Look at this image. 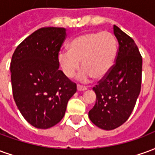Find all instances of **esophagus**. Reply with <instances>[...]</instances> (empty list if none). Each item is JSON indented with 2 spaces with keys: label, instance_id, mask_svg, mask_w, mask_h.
I'll list each match as a JSON object with an SVG mask.
<instances>
[{
  "label": "esophagus",
  "instance_id": "obj_1",
  "mask_svg": "<svg viewBox=\"0 0 155 155\" xmlns=\"http://www.w3.org/2000/svg\"><path fill=\"white\" fill-rule=\"evenodd\" d=\"M77 90L79 91H84L87 90V88L85 86H83V85H81V84H78L77 85Z\"/></svg>",
  "mask_w": 155,
  "mask_h": 155
}]
</instances>
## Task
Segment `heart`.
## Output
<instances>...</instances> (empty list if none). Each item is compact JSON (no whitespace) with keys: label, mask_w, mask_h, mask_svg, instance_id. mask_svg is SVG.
I'll use <instances>...</instances> for the list:
<instances>
[{"label":"heart","mask_w":155,"mask_h":155,"mask_svg":"<svg viewBox=\"0 0 155 155\" xmlns=\"http://www.w3.org/2000/svg\"><path fill=\"white\" fill-rule=\"evenodd\" d=\"M118 44L109 31L89 32L75 37L69 45V51L58 54L59 63L67 77H73L81 66L78 76L81 81L92 77L100 80L106 76L116 60Z\"/></svg>","instance_id":"b5f03b06"}]
</instances>
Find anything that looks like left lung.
Returning <instances> with one entry per match:
<instances>
[{"label": "left lung", "mask_w": 155, "mask_h": 155, "mask_svg": "<svg viewBox=\"0 0 155 155\" xmlns=\"http://www.w3.org/2000/svg\"><path fill=\"white\" fill-rule=\"evenodd\" d=\"M119 48L115 64L93 88L96 102L89 118L96 126L111 130L122 125L133 111L141 89L142 56L131 37L114 25Z\"/></svg>", "instance_id": "obj_1"}]
</instances>
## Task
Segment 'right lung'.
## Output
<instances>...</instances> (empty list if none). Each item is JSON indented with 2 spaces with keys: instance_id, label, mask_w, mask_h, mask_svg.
<instances>
[{
  "instance_id": "right-lung-1",
  "label": "right lung",
  "mask_w": 155,
  "mask_h": 155,
  "mask_svg": "<svg viewBox=\"0 0 155 155\" xmlns=\"http://www.w3.org/2000/svg\"><path fill=\"white\" fill-rule=\"evenodd\" d=\"M66 30L44 27L33 32L15 49L11 62L12 86L16 106L25 120L49 129L64 117L76 84L59 70V51Z\"/></svg>"
}]
</instances>
